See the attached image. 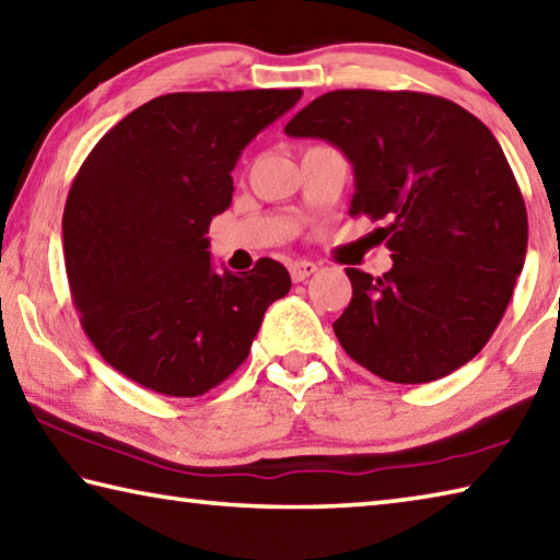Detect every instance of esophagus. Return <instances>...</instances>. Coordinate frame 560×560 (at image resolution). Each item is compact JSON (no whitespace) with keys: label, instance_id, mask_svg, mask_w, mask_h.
<instances>
[{"label":"esophagus","instance_id":"obj_1","mask_svg":"<svg viewBox=\"0 0 560 560\" xmlns=\"http://www.w3.org/2000/svg\"><path fill=\"white\" fill-rule=\"evenodd\" d=\"M289 271H291V279H293V281H306V279L311 277V273L318 271V267H315L313 261L303 259V261H293L291 267H289Z\"/></svg>","mask_w":560,"mask_h":560}]
</instances>
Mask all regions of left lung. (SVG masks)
<instances>
[{
  "label": "left lung",
  "mask_w": 560,
  "mask_h": 560,
  "mask_svg": "<svg viewBox=\"0 0 560 560\" xmlns=\"http://www.w3.org/2000/svg\"><path fill=\"white\" fill-rule=\"evenodd\" d=\"M338 147L354 171L350 215L377 228L394 267L345 269L352 299L332 330L377 377L423 384L492 338L526 257L528 222L500 141L445 97L332 90L287 125Z\"/></svg>",
  "instance_id": "1"
}]
</instances>
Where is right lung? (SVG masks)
I'll return each instance as SVG.
<instances>
[{
    "label": "right lung",
    "mask_w": 560,
    "mask_h": 560,
    "mask_svg": "<svg viewBox=\"0 0 560 560\" xmlns=\"http://www.w3.org/2000/svg\"><path fill=\"white\" fill-rule=\"evenodd\" d=\"M301 90L171 93L117 121L70 186L66 271L90 342L131 382L200 396L247 360L283 264L218 273L206 232L232 202V168Z\"/></svg>",
    "instance_id": "obj_1"
}]
</instances>
